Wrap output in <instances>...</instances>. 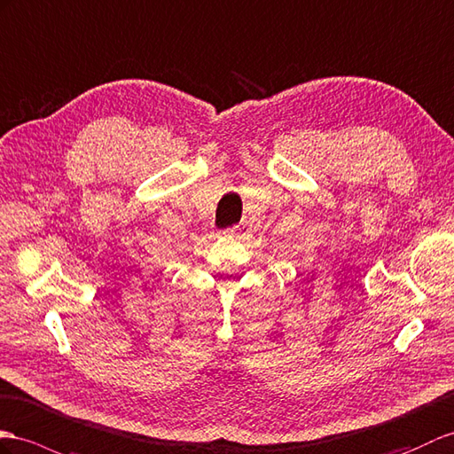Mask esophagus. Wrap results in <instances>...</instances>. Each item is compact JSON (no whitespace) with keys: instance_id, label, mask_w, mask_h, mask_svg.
<instances>
[{"instance_id":"obj_1","label":"esophagus","mask_w":454,"mask_h":454,"mask_svg":"<svg viewBox=\"0 0 454 454\" xmlns=\"http://www.w3.org/2000/svg\"><path fill=\"white\" fill-rule=\"evenodd\" d=\"M242 229H245V225H237L235 229H231V231H223V233H231V235H235V233H240Z\"/></svg>"}]
</instances>
